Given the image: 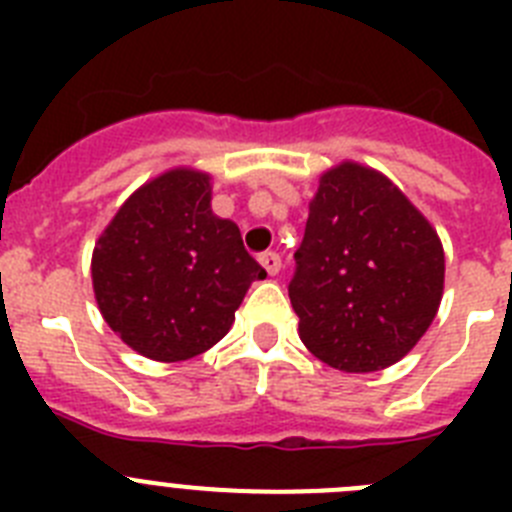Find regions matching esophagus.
I'll return each mask as SVG.
<instances>
[{
    "mask_svg": "<svg viewBox=\"0 0 512 512\" xmlns=\"http://www.w3.org/2000/svg\"><path fill=\"white\" fill-rule=\"evenodd\" d=\"M259 261H261V266H264V269L269 271L271 277H274V274H279V269H282V259H279V253H274V251L261 253Z\"/></svg>",
    "mask_w": 512,
    "mask_h": 512,
    "instance_id": "1",
    "label": "esophagus"
}]
</instances>
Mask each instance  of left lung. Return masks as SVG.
<instances>
[{"label":"left lung","instance_id":"left-lung-1","mask_svg":"<svg viewBox=\"0 0 512 512\" xmlns=\"http://www.w3.org/2000/svg\"><path fill=\"white\" fill-rule=\"evenodd\" d=\"M289 300L312 356L348 374L397 364L443 297V246L379 171L343 161L320 176Z\"/></svg>","mask_w":512,"mask_h":512}]
</instances>
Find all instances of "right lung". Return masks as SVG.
I'll return each mask as SVG.
<instances>
[{
    "mask_svg": "<svg viewBox=\"0 0 512 512\" xmlns=\"http://www.w3.org/2000/svg\"><path fill=\"white\" fill-rule=\"evenodd\" d=\"M210 174L169 169L135 189L102 230L92 284L104 323L153 361L205 354L266 271L233 220L212 212Z\"/></svg>",
    "mask_w": 512,
    "mask_h": 512,
    "instance_id": "add662e5",
    "label": "right lung"
}]
</instances>
